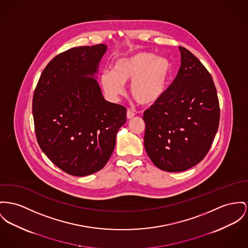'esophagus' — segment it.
<instances>
[{
	"instance_id": "esophagus-1",
	"label": "esophagus",
	"mask_w": 248,
	"mask_h": 248,
	"mask_svg": "<svg viewBox=\"0 0 248 248\" xmlns=\"http://www.w3.org/2000/svg\"><path fill=\"white\" fill-rule=\"evenodd\" d=\"M134 116H135V114L132 112V110H128L127 111V118L128 119H132V118H133L134 117Z\"/></svg>"
}]
</instances>
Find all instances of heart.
Returning a JSON list of instances; mask_svg holds the SVG:
<instances>
[{
  "label": "heart",
  "instance_id": "obj_1",
  "mask_svg": "<svg viewBox=\"0 0 248 248\" xmlns=\"http://www.w3.org/2000/svg\"><path fill=\"white\" fill-rule=\"evenodd\" d=\"M172 74V64L165 57L140 51L119 58L113 71L106 70L100 83L109 99H116L124 92V83L132 82L130 92L137 103L149 106L163 98Z\"/></svg>",
  "mask_w": 248,
  "mask_h": 248
}]
</instances>
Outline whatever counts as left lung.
<instances>
[{
  "mask_svg": "<svg viewBox=\"0 0 248 248\" xmlns=\"http://www.w3.org/2000/svg\"><path fill=\"white\" fill-rule=\"evenodd\" d=\"M179 49L182 65L177 77L143 116L146 151L154 165L167 172H182L203 160L220 118L212 75L191 51Z\"/></svg>",
  "mask_w": 248,
  "mask_h": 248,
  "instance_id": "8db88e82",
  "label": "left lung"
}]
</instances>
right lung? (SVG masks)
<instances>
[{"label":"right lung","mask_w":248,"mask_h":248,"mask_svg":"<svg viewBox=\"0 0 248 248\" xmlns=\"http://www.w3.org/2000/svg\"><path fill=\"white\" fill-rule=\"evenodd\" d=\"M107 46L76 47L56 55L34 89L33 116L38 145L67 174L91 175L110 159L124 106L104 99L94 75Z\"/></svg>","instance_id":"1"}]
</instances>
